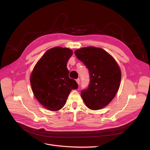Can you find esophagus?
Masks as SVG:
<instances>
[{
  "label": "esophagus",
  "instance_id": "1",
  "mask_svg": "<svg viewBox=\"0 0 150 150\" xmlns=\"http://www.w3.org/2000/svg\"><path fill=\"white\" fill-rule=\"evenodd\" d=\"M76 82H77V84H78V85H79V84H80V79L79 78L77 79H76Z\"/></svg>",
  "mask_w": 150,
  "mask_h": 150
}]
</instances>
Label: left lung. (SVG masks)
<instances>
[{
	"mask_svg": "<svg viewBox=\"0 0 150 150\" xmlns=\"http://www.w3.org/2000/svg\"><path fill=\"white\" fill-rule=\"evenodd\" d=\"M89 71L90 83L81 96L90 110H98L106 106L116 96L121 78L120 67L116 60L104 49L86 47L74 51Z\"/></svg>",
	"mask_w": 150,
	"mask_h": 150,
	"instance_id": "obj_1",
	"label": "left lung"
}]
</instances>
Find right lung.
Wrapping results in <instances>:
<instances>
[{"instance_id": "add662e5", "label": "right lung", "mask_w": 150, "mask_h": 150, "mask_svg": "<svg viewBox=\"0 0 150 150\" xmlns=\"http://www.w3.org/2000/svg\"><path fill=\"white\" fill-rule=\"evenodd\" d=\"M67 47L49 49L36 63L30 74V82L35 98L42 105L56 111L65 105L72 89L78 85L70 79L67 62L72 55Z\"/></svg>"}]
</instances>
